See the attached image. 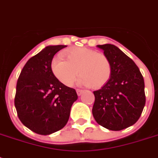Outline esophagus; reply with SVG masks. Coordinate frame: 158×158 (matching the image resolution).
<instances>
[{
  "label": "esophagus",
  "instance_id": "34e87169",
  "mask_svg": "<svg viewBox=\"0 0 158 158\" xmlns=\"http://www.w3.org/2000/svg\"><path fill=\"white\" fill-rule=\"evenodd\" d=\"M84 92V90H82V89H76V93L77 94H78V96H80Z\"/></svg>",
  "mask_w": 158,
  "mask_h": 158
}]
</instances>
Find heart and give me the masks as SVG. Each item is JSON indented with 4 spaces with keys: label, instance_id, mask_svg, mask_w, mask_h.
<instances>
[{
    "label": "heart",
    "instance_id": "heart-1",
    "mask_svg": "<svg viewBox=\"0 0 158 158\" xmlns=\"http://www.w3.org/2000/svg\"><path fill=\"white\" fill-rule=\"evenodd\" d=\"M64 60L55 57L51 61V71L57 80L69 87L78 75L79 84L94 89L103 87L110 78V60L104 54L87 48H74L64 53Z\"/></svg>",
    "mask_w": 158,
    "mask_h": 158
}]
</instances>
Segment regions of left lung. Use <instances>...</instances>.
I'll return each mask as SVG.
<instances>
[{"label":"left lung","mask_w":158,"mask_h":158,"mask_svg":"<svg viewBox=\"0 0 158 158\" xmlns=\"http://www.w3.org/2000/svg\"><path fill=\"white\" fill-rule=\"evenodd\" d=\"M110 60L111 75L95 96L93 115L98 124L110 130H124L137 122L145 106L144 80L134 60L117 47L98 45Z\"/></svg>","instance_id":"1"}]
</instances>
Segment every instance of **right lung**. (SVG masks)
I'll use <instances>...</instances> for the list:
<instances>
[{
	"instance_id": "1",
	"label": "right lung",
	"mask_w": 158,
	"mask_h": 158,
	"mask_svg": "<svg viewBox=\"0 0 158 158\" xmlns=\"http://www.w3.org/2000/svg\"><path fill=\"white\" fill-rule=\"evenodd\" d=\"M67 46H48L24 64L16 84L15 106L19 119L29 130L48 135L61 130L69 120L75 89L62 84L51 71V61Z\"/></svg>"
}]
</instances>
